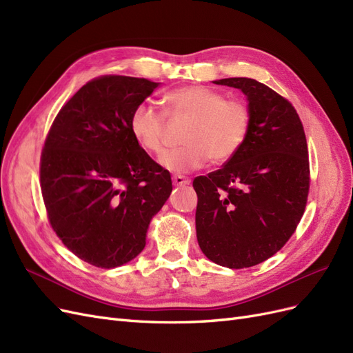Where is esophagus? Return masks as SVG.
Instances as JSON below:
<instances>
[{
  "label": "esophagus",
  "instance_id": "1",
  "mask_svg": "<svg viewBox=\"0 0 353 353\" xmlns=\"http://www.w3.org/2000/svg\"><path fill=\"white\" fill-rule=\"evenodd\" d=\"M190 180L185 176H173V185L174 186H185V185H189Z\"/></svg>",
  "mask_w": 353,
  "mask_h": 353
}]
</instances>
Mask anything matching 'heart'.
Segmentation results:
<instances>
[{
  "label": "heart",
  "instance_id": "obj_1",
  "mask_svg": "<svg viewBox=\"0 0 353 353\" xmlns=\"http://www.w3.org/2000/svg\"><path fill=\"white\" fill-rule=\"evenodd\" d=\"M165 114L190 118L183 146L168 152L163 165L173 173L203 168L210 158L214 163L232 159L247 142L251 130V109L241 99L204 85H185L164 96ZM165 114L150 103L137 105L130 117V132L145 152L161 157L165 152Z\"/></svg>",
  "mask_w": 353,
  "mask_h": 353
}]
</instances>
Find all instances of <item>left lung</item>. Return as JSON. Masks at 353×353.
Instances as JSON below:
<instances>
[{
  "label": "left lung",
  "mask_w": 353,
  "mask_h": 353,
  "mask_svg": "<svg viewBox=\"0 0 353 353\" xmlns=\"http://www.w3.org/2000/svg\"><path fill=\"white\" fill-rule=\"evenodd\" d=\"M216 84L239 88L251 109V130L220 170L194 179L196 238L203 253L230 269L256 266L283 248L305 213L309 152L294 106L251 78Z\"/></svg>",
  "instance_id": "obj_1"
}]
</instances>
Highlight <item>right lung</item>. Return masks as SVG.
Listing matches in <instances>:
<instances>
[{"mask_svg": "<svg viewBox=\"0 0 353 353\" xmlns=\"http://www.w3.org/2000/svg\"><path fill=\"white\" fill-rule=\"evenodd\" d=\"M158 87L146 78L102 75L59 110L39 161L47 217L65 247L109 269L134 259L149 221L171 194L167 170L130 132L133 109Z\"/></svg>", "mask_w": 353, "mask_h": 353, "instance_id": "obj_1", "label": "right lung"}]
</instances>
